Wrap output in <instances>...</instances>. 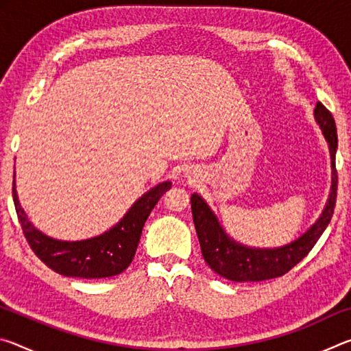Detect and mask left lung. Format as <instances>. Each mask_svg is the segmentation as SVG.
Segmentation results:
<instances>
[{"mask_svg":"<svg viewBox=\"0 0 351 351\" xmlns=\"http://www.w3.org/2000/svg\"><path fill=\"white\" fill-rule=\"evenodd\" d=\"M314 116H316V121L330 145L332 184L328 203H326L322 215L300 239L277 249H251L241 246L224 234L204 199L197 193L192 195L190 201H192L193 223L198 234L201 254H203L206 263L217 274L232 282H261L282 277L306 257L320 239V235L324 234L326 226L330 224L337 197V130L335 117L322 102L316 104Z\"/></svg>","mask_w":351,"mask_h":351,"instance_id":"8db88e82","label":"left lung"}]
</instances>
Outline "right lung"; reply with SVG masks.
I'll use <instances>...</instances> for the list:
<instances>
[{
    "label": "right lung",
    "instance_id": "add662e5",
    "mask_svg": "<svg viewBox=\"0 0 351 351\" xmlns=\"http://www.w3.org/2000/svg\"><path fill=\"white\" fill-rule=\"evenodd\" d=\"M171 187L170 181L158 184L136 201L114 228L99 237L82 241H58L41 234L27 221L16 197L15 181L12 197L23 234L34 254L57 274L80 278H104L125 271L136 254L142 228L159 198Z\"/></svg>",
    "mask_w": 351,
    "mask_h": 351
}]
</instances>
